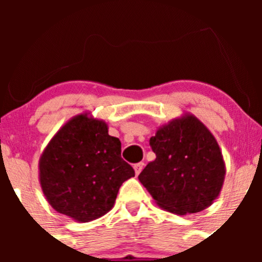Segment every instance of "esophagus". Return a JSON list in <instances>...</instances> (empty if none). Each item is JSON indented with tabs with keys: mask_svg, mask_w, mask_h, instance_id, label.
I'll return each instance as SVG.
<instances>
[{
	"mask_svg": "<svg viewBox=\"0 0 262 262\" xmlns=\"http://www.w3.org/2000/svg\"><path fill=\"white\" fill-rule=\"evenodd\" d=\"M143 167H144L143 162L136 163V165H134V171H136V175H139V173H141V171L143 170Z\"/></svg>",
	"mask_w": 262,
	"mask_h": 262,
	"instance_id": "1",
	"label": "esophagus"
}]
</instances>
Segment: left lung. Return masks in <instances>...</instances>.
<instances>
[{
    "label": "left lung",
    "instance_id": "obj_1",
    "mask_svg": "<svg viewBox=\"0 0 262 262\" xmlns=\"http://www.w3.org/2000/svg\"><path fill=\"white\" fill-rule=\"evenodd\" d=\"M149 144L156 160L138 179L158 207L186 215L213 204L223 187L226 163L216 139L196 116L186 113L161 125Z\"/></svg>",
    "mask_w": 262,
    "mask_h": 262
}]
</instances>
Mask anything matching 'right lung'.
<instances>
[{
  "label": "right lung",
  "mask_w": 262,
  "mask_h": 262,
  "mask_svg": "<svg viewBox=\"0 0 262 262\" xmlns=\"http://www.w3.org/2000/svg\"><path fill=\"white\" fill-rule=\"evenodd\" d=\"M90 113L73 116L54 134L39 160V182L58 213L86 223L112 210L134 170L121 158L119 138Z\"/></svg>",
  "instance_id": "add662e5"
}]
</instances>
